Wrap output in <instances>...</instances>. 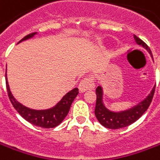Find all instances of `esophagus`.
Returning <instances> with one entry per match:
<instances>
[{"mask_svg":"<svg viewBox=\"0 0 160 160\" xmlns=\"http://www.w3.org/2000/svg\"><path fill=\"white\" fill-rule=\"evenodd\" d=\"M94 88V80L92 78H85L80 81L79 85V90L80 93H85L89 89H93Z\"/></svg>","mask_w":160,"mask_h":160,"instance_id":"obj_1","label":"esophagus"}]
</instances>
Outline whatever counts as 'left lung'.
Returning a JSON list of instances; mask_svg holds the SVG:
<instances>
[{
	"label": "left lung",
	"instance_id": "8db88e82",
	"mask_svg": "<svg viewBox=\"0 0 160 160\" xmlns=\"http://www.w3.org/2000/svg\"><path fill=\"white\" fill-rule=\"evenodd\" d=\"M134 39L137 44L142 46L146 51H148L149 54L151 55L152 58H153L152 52L148 47V45L135 35ZM154 91H155V87H153L150 94L144 100H142L140 102L134 105L133 107L124 109V110L114 111L105 106V104L103 102V94H104L103 88L102 86H99L95 90L96 92V105H95V109H94L95 117L99 122L108 129L117 130V129L127 127L132 124L137 120H138L140 117L143 116L144 112L147 110V108L152 101Z\"/></svg>",
	"mask_w": 160,
	"mask_h": 160
}]
</instances>
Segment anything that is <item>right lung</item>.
<instances>
[{"mask_svg": "<svg viewBox=\"0 0 160 160\" xmlns=\"http://www.w3.org/2000/svg\"><path fill=\"white\" fill-rule=\"evenodd\" d=\"M37 34H38L37 32H34V33L27 35L21 41H19L18 43L22 41L32 38L35 35ZM5 78H6L8 94V97L13 107L16 108V110L19 113V115L22 118H24L26 121L32 123L33 125L38 126L41 128L50 129V128H54L56 126L59 125L67 116L68 112L70 110L72 103L79 94V89L75 88L72 89L71 91L67 92L62 97L61 100L53 107L46 108V109H34V108L26 107L19 102L18 101H16V99L13 96L9 88V85L8 82L7 72L5 74Z\"/></svg>", "mask_w": 160, "mask_h": 160, "instance_id": "add662e5", "label": "right lung"}]
</instances>
